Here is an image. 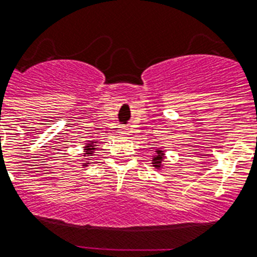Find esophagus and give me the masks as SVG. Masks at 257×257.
I'll return each mask as SVG.
<instances>
[{"instance_id": "esophagus-1", "label": "esophagus", "mask_w": 257, "mask_h": 257, "mask_svg": "<svg viewBox=\"0 0 257 257\" xmlns=\"http://www.w3.org/2000/svg\"><path fill=\"white\" fill-rule=\"evenodd\" d=\"M120 135H122V136H128V135H129V129L122 128L121 131H120Z\"/></svg>"}]
</instances>
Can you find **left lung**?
<instances>
[{
    "label": "left lung",
    "mask_w": 257,
    "mask_h": 257,
    "mask_svg": "<svg viewBox=\"0 0 257 257\" xmlns=\"http://www.w3.org/2000/svg\"><path fill=\"white\" fill-rule=\"evenodd\" d=\"M165 152L162 149H155V154L153 155L152 158V165L154 166L157 170L163 169V162H165Z\"/></svg>",
    "instance_id": "1"
}]
</instances>
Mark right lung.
I'll use <instances>...</instances> for the list:
<instances>
[{"instance_id": "obj_1", "label": "right lung", "mask_w": 257, "mask_h": 257, "mask_svg": "<svg viewBox=\"0 0 257 257\" xmlns=\"http://www.w3.org/2000/svg\"><path fill=\"white\" fill-rule=\"evenodd\" d=\"M96 144H98V141H88L85 145V148H83V157H90V155L94 154V152L96 150ZM87 166L88 161H86L85 163L82 165V167H87Z\"/></svg>"}]
</instances>
